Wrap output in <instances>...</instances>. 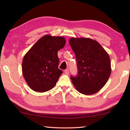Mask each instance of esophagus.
I'll return each instance as SVG.
<instances>
[{
  "mask_svg": "<svg viewBox=\"0 0 130 130\" xmlns=\"http://www.w3.org/2000/svg\"><path fill=\"white\" fill-rule=\"evenodd\" d=\"M64 72H65V74H67V75H68V74H69V69H66V70H65Z\"/></svg>",
  "mask_w": 130,
  "mask_h": 130,
  "instance_id": "1",
  "label": "esophagus"
}]
</instances>
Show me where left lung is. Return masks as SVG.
<instances>
[{
    "label": "left lung",
    "mask_w": 130,
    "mask_h": 130,
    "mask_svg": "<svg viewBox=\"0 0 130 130\" xmlns=\"http://www.w3.org/2000/svg\"><path fill=\"white\" fill-rule=\"evenodd\" d=\"M69 43L75 54L78 73L70 79L76 89L92 95L106 84L111 73V60L97 41L89 38H74Z\"/></svg>",
    "instance_id": "1"
}]
</instances>
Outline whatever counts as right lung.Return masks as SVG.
I'll use <instances>...</instances> for the list:
<instances>
[{
	"label": "right lung",
	"instance_id": "1",
	"mask_svg": "<svg viewBox=\"0 0 130 130\" xmlns=\"http://www.w3.org/2000/svg\"><path fill=\"white\" fill-rule=\"evenodd\" d=\"M66 43L63 37L46 35L38 40L24 55L22 73L29 87L35 92L52 89L62 73L58 68L57 52Z\"/></svg>",
	"mask_w": 130,
	"mask_h": 130
}]
</instances>
